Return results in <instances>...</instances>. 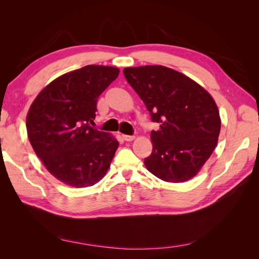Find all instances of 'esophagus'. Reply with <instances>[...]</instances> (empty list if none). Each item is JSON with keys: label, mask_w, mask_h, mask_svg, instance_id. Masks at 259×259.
Segmentation results:
<instances>
[{"label": "esophagus", "mask_w": 259, "mask_h": 259, "mask_svg": "<svg viewBox=\"0 0 259 259\" xmlns=\"http://www.w3.org/2000/svg\"><path fill=\"white\" fill-rule=\"evenodd\" d=\"M122 138L125 140V142H132V140L135 139V136H132V135H123Z\"/></svg>", "instance_id": "1"}]
</instances>
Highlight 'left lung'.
Returning a JSON list of instances; mask_svg holds the SVG:
<instances>
[{
    "label": "left lung",
    "instance_id": "obj_1",
    "mask_svg": "<svg viewBox=\"0 0 259 259\" xmlns=\"http://www.w3.org/2000/svg\"><path fill=\"white\" fill-rule=\"evenodd\" d=\"M125 79L160 124L151 132L147 169L169 183L199 173L217 145L221 116L209 94L190 77L164 66L125 68Z\"/></svg>",
    "mask_w": 259,
    "mask_h": 259
}]
</instances>
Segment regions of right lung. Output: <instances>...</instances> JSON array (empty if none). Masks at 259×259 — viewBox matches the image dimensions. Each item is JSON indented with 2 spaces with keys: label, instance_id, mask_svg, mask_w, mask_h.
I'll return each mask as SVG.
<instances>
[{
  "label": "right lung",
  "instance_id": "1",
  "mask_svg": "<svg viewBox=\"0 0 259 259\" xmlns=\"http://www.w3.org/2000/svg\"><path fill=\"white\" fill-rule=\"evenodd\" d=\"M119 69L89 65L62 74L40 92L27 115L30 144L50 173L75 188L103 178L119 142L93 128L97 100Z\"/></svg>",
  "mask_w": 259,
  "mask_h": 259
}]
</instances>
